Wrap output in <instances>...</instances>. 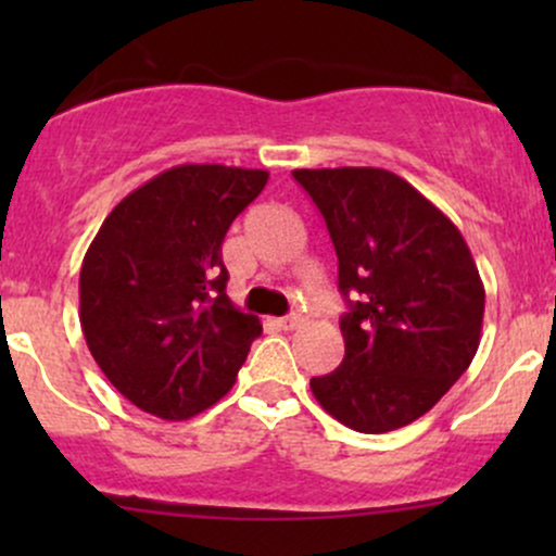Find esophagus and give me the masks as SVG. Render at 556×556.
I'll return each mask as SVG.
<instances>
[{"label":"esophagus","mask_w":556,"mask_h":556,"mask_svg":"<svg viewBox=\"0 0 556 556\" xmlns=\"http://www.w3.org/2000/svg\"><path fill=\"white\" fill-rule=\"evenodd\" d=\"M303 321H305V318L300 316V314H290V316H285V318H277V327L290 331V329H300V327H303Z\"/></svg>","instance_id":"1"}]
</instances>
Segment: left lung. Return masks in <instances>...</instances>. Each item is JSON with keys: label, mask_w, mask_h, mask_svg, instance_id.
<instances>
[{"label": "left lung", "mask_w": 556, "mask_h": 556, "mask_svg": "<svg viewBox=\"0 0 556 556\" xmlns=\"http://www.w3.org/2000/svg\"><path fill=\"white\" fill-rule=\"evenodd\" d=\"M340 261L344 358L311 379L348 429L384 433L431 410L473 361L483 327L481 274L460 229L379 167L295 169Z\"/></svg>", "instance_id": "1"}]
</instances>
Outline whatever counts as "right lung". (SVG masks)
Listing matches in <instances>:
<instances>
[{
    "label": "right lung",
    "mask_w": 556,
    "mask_h": 556,
    "mask_svg": "<svg viewBox=\"0 0 556 556\" xmlns=\"http://www.w3.org/2000/svg\"><path fill=\"white\" fill-rule=\"evenodd\" d=\"M269 172L180 164L125 195L80 266V327L112 387L188 420L232 389L261 334L227 298L222 242Z\"/></svg>",
    "instance_id": "add662e5"
}]
</instances>
